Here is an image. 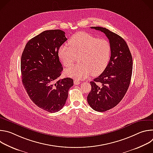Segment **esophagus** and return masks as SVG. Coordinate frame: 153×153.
Wrapping results in <instances>:
<instances>
[{"label":"esophagus","mask_w":153,"mask_h":153,"mask_svg":"<svg viewBox=\"0 0 153 153\" xmlns=\"http://www.w3.org/2000/svg\"><path fill=\"white\" fill-rule=\"evenodd\" d=\"M74 83L76 85H78L79 84H80V81L78 80H77V79H75V80H74Z\"/></svg>","instance_id":"obj_1"}]
</instances>
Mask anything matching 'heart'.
Listing matches in <instances>:
<instances>
[{"label":"heart","instance_id":"b5f03b06","mask_svg":"<svg viewBox=\"0 0 153 153\" xmlns=\"http://www.w3.org/2000/svg\"><path fill=\"white\" fill-rule=\"evenodd\" d=\"M69 45H62L59 50L62 64L67 67L71 66L77 56L80 63L66 70L67 76L83 79L91 73L94 76L100 74L106 67L111 56V46L106 40L79 32L70 39Z\"/></svg>","mask_w":153,"mask_h":153}]
</instances>
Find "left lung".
<instances>
[{"instance_id":"1","label":"left lung","mask_w":153,"mask_h":153,"mask_svg":"<svg viewBox=\"0 0 153 153\" xmlns=\"http://www.w3.org/2000/svg\"><path fill=\"white\" fill-rule=\"evenodd\" d=\"M103 33L110 41V60L103 73L90 82L91 90L87 96L94 110L103 112L114 108L125 95L133 71V58L124 39L109 30L92 27Z\"/></svg>"}]
</instances>
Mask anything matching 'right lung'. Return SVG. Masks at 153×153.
<instances>
[{
    "instance_id": "add662e5",
    "label": "right lung",
    "mask_w": 153,
    "mask_h": 153,
    "mask_svg": "<svg viewBox=\"0 0 153 153\" xmlns=\"http://www.w3.org/2000/svg\"><path fill=\"white\" fill-rule=\"evenodd\" d=\"M60 30H47L30 39L22 54V83L31 100L39 108L56 113L63 107L73 86L70 77L59 79L63 71L58 51L67 40Z\"/></svg>"
}]
</instances>
